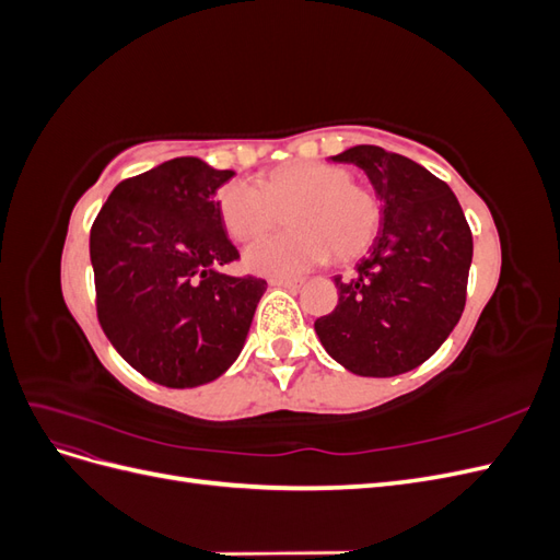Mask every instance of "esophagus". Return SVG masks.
Wrapping results in <instances>:
<instances>
[{"label":"esophagus","instance_id":"1","mask_svg":"<svg viewBox=\"0 0 560 560\" xmlns=\"http://www.w3.org/2000/svg\"><path fill=\"white\" fill-rule=\"evenodd\" d=\"M270 287H282V290H299L301 280H290V278H270Z\"/></svg>","mask_w":560,"mask_h":560}]
</instances>
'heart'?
Masks as SVG:
<instances>
[{"instance_id": "heart-1", "label": "heart", "mask_w": 560, "mask_h": 560, "mask_svg": "<svg viewBox=\"0 0 560 560\" xmlns=\"http://www.w3.org/2000/svg\"><path fill=\"white\" fill-rule=\"evenodd\" d=\"M217 210L233 241L247 243L278 226L284 212L294 229L252 243L245 266L257 276L292 278L327 264L360 257L376 241L381 202L354 184L341 165L299 161L278 167L261 184L231 179L217 191Z\"/></svg>"}]
</instances>
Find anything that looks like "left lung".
I'll return each instance as SVG.
<instances>
[{"label": "left lung", "instance_id": "8db88e82", "mask_svg": "<svg viewBox=\"0 0 560 560\" xmlns=\"http://www.w3.org/2000/svg\"><path fill=\"white\" fill-rule=\"evenodd\" d=\"M366 173L381 233L354 276H336V308L315 322L319 343L358 376L389 378L439 350L465 311L471 231L451 186L374 144L331 156Z\"/></svg>", "mask_w": 560, "mask_h": 560}]
</instances>
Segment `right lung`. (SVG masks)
<instances>
[{
  "instance_id": "obj_1",
  "label": "right lung",
  "mask_w": 560,
  "mask_h": 560,
  "mask_svg": "<svg viewBox=\"0 0 560 560\" xmlns=\"http://www.w3.org/2000/svg\"><path fill=\"white\" fill-rule=\"evenodd\" d=\"M235 173L196 156L114 186L91 229L97 319L116 352L165 387H196L238 360L266 280L233 278L241 259L217 210Z\"/></svg>"
}]
</instances>
